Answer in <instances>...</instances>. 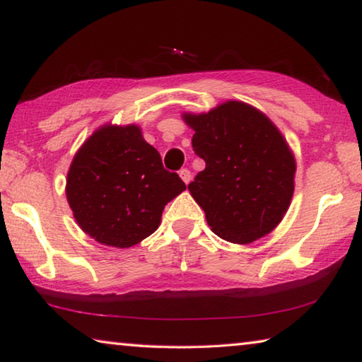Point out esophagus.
Returning <instances> with one entry per match:
<instances>
[{
	"label": "esophagus",
	"mask_w": 362,
	"mask_h": 362,
	"mask_svg": "<svg viewBox=\"0 0 362 362\" xmlns=\"http://www.w3.org/2000/svg\"><path fill=\"white\" fill-rule=\"evenodd\" d=\"M179 175H180V179L187 183V185L189 183V180H192V173H189L188 169H182L180 173H179Z\"/></svg>",
	"instance_id": "obj_1"
}]
</instances>
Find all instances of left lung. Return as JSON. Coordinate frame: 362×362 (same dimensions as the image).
<instances>
[{
	"label": "left lung",
	"mask_w": 362,
	"mask_h": 362,
	"mask_svg": "<svg viewBox=\"0 0 362 362\" xmlns=\"http://www.w3.org/2000/svg\"><path fill=\"white\" fill-rule=\"evenodd\" d=\"M193 150L206 161L188 189L217 236L249 244L276 228L293 194L296 158L267 115L230 100L183 115Z\"/></svg>",
	"instance_id": "1"
}]
</instances>
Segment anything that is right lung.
<instances>
[{
	"mask_svg": "<svg viewBox=\"0 0 362 362\" xmlns=\"http://www.w3.org/2000/svg\"><path fill=\"white\" fill-rule=\"evenodd\" d=\"M187 188L164 169L136 124L102 126L83 144L66 175V199L84 233L131 247L155 231L169 201Z\"/></svg>",
	"mask_w": 362,
	"mask_h": 362,
	"instance_id": "obj_1",
	"label": "right lung"
}]
</instances>
